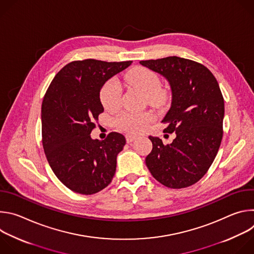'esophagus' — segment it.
I'll list each match as a JSON object with an SVG mask.
<instances>
[{"label":"esophagus","instance_id":"1","mask_svg":"<svg viewBox=\"0 0 254 254\" xmlns=\"http://www.w3.org/2000/svg\"><path fill=\"white\" fill-rule=\"evenodd\" d=\"M126 138H127V142L130 143V142L134 141L135 139H137L138 136H137V135H133V134H127V135H126Z\"/></svg>","mask_w":254,"mask_h":254}]
</instances>
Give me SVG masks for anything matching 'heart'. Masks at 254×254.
Masks as SVG:
<instances>
[{"label":"heart","mask_w":254,"mask_h":254,"mask_svg":"<svg viewBox=\"0 0 254 254\" xmlns=\"http://www.w3.org/2000/svg\"><path fill=\"white\" fill-rule=\"evenodd\" d=\"M125 79L127 83L138 88L147 95V99L152 104L160 105L167 97V92L161 88V80L154 71L137 67L126 74ZM122 85L117 78L108 79L99 91V99L107 111H116L121 105ZM155 121V116L150 112H125L117 120L118 127L127 132L138 133L146 130Z\"/></svg>","instance_id":"obj_1"}]
</instances>
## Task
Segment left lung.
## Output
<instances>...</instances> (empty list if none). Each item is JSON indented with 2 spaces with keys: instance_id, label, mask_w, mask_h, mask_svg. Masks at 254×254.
I'll list each match as a JSON object with an SVG mask.
<instances>
[{
  "instance_id": "8db88e82",
  "label": "left lung",
  "mask_w": 254,
  "mask_h": 254,
  "mask_svg": "<svg viewBox=\"0 0 254 254\" xmlns=\"http://www.w3.org/2000/svg\"><path fill=\"white\" fill-rule=\"evenodd\" d=\"M165 77L172 101L162 120L164 132H175L170 144L150 135L153 150L146 165L153 177L172 189L189 187L207 173L223 136L224 99L214 75L195 61L170 56L139 61Z\"/></svg>"
}]
</instances>
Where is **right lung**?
<instances>
[{"instance_id": "1", "label": "right lung", "mask_w": 254, "mask_h": 254, "mask_svg": "<svg viewBox=\"0 0 254 254\" xmlns=\"http://www.w3.org/2000/svg\"><path fill=\"white\" fill-rule=\"evenodd\" d=\"M130 64L70 62L55 75L43 98L42 143L47 161L60 182L75 193L95 194L115 176L126 137L113 131L99 140L90 133L104 111L99 99L102 85Z\"/></svg>"}]
</instances>
